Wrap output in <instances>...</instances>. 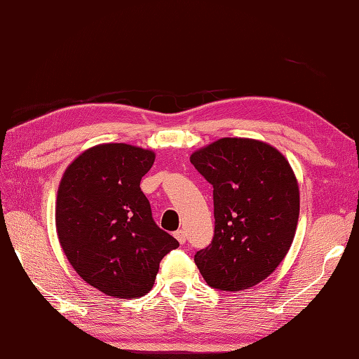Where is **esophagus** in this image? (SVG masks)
I'll return each instance as SVG.
<instances>
[{"instance_id":"34e87169","label":"esophagus","mask_w":359,"mask_h":359,"mask_svg":"<svg viewBox=\"0 0 359 359\" xmlns=\"http://www.w3.org/2000/svg\"><path fill=\"white\" fill-rule=\"evenodd\" d=\"M175 238H177V241L180 242V243H184L186 242V231L184 229H178V231H175Z\"/></svg>"}]
</instances>
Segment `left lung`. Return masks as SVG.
I'll list each match as a JSON object with an SVG mask.
<instances>
[{
    "label": "left lung",
    "instance_id": "obj_1",
    "mask_svg": "<svg viewBox=\"0 0 359 359\" xmlns=\"http://www.w3.org/2000/svg\"><path fill=\"white\" fill-rule=\"evenodd\" d=\"M214 187V238L195 253L214 289L238 292L273 272L287 255L300 214L299 182L287 159L266 142L223 137L192 153Z\"/></svg>",
    "mask_w": 359,
    "mask_h": 359
}]
</instances>
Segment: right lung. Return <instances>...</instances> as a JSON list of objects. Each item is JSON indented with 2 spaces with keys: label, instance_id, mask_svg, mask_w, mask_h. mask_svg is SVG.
Segmentation results:
<instances>
[{
  "label": "right lung",
  "instance_id": "obj_1",
  "mask_svg": "<svg viewBox=\"0 0 359 359\" xmlns=\"http://www.w3.org/2000/svg\"><path fill=\"white\" fill-rule=\"evenodd\" d=\"M153 162L151 150L101 144L81 153L59 182L60 247L81 278L116 299L150 292L161 259L180 247L154 223L140 191Z\"/></svg>",
  "mask_w": 359,
  "mask_h": 359
}]
</instances>
